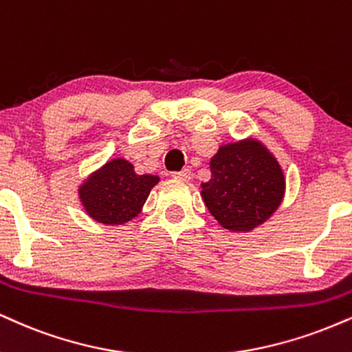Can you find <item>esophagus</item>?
<instances>
[{"mask_svg": "<svg viewBox=\"0 0 352 352\" xmlns=\"http://www.w3.org/2000/svg\"><path fill=\"white\" fill-rule=\"evenodd\" d=\"M172 177L177 180L188 182L190 179H192V172H190V168H184V170H180V172H173Z\"/></svg>", "mask_w": 352, "mask_h": 352, "instance_id": "1", "label": "esophagus"}]
</instances>
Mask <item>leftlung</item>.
<instances>
[{
  "label": "left lung",
  "instance_id": "1",
  "mask_svg": "<svg viewBox=\"0 0 352 352\" xmlns=\"http://www.w3.org/2000/svg\"><path fill=\"white\" fill-rule=\"evenodd\" d=\"M211 179L201 197L223 228L251 231L270 218L285 192L283 172L259 141L221 146L210 162Z\"/></svg>",
  "mask_w": 352,
  "mask_h": 352
}]
</instances>
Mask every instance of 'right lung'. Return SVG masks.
<instances>
[{
	"instance_id": "add662e5",
	"label": "right lung",
	"mask_w": 352,
	"mask_h": 352,
	"mask_svg": "<svg viewBox=\"0 0 352 352\" xmlns=\"http://www.w3.org/2000/svg\"><path fill=\"white\" fill-rule=\"evenodd\" d=\"M157 182V175H139L128 160L114 159L87 179L78 195L95 221L122 224L138 217Z\"/></svg>"
}]
</instances>
